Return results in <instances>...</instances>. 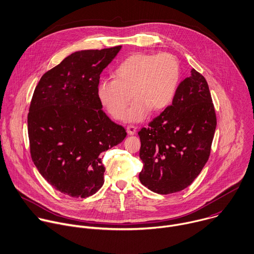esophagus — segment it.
Instances as JSON below:
<instances>
[{"instance_id": "34e87169", "label": "esophagus", "mask_w": 254, "mask_h": 254, "mask_svg": "<svg viewBox=\"0 0 254 254\" xmlns=\"http://www.w3.org/2000/svg\"><path fill=\"white\" fill-rule=\"evenodd\" d=\"M126 132L129 134V135H134L136 133V127L135 126H128L127 129H126Z\"/></svg>"}]
</instances>
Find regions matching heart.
Wrapping results in <instances>:
<instances>
[{"mask_svg": "<svg viewBox=\"0 0 254 254\" xmlns=\"http://www.w3.org/2000/svg\"><path fill=\"white\" fill-rule=\"evenodd\" d=\"M113 75L114 79H101L97 84L100 104L114 119L121 120L125 114V121L138 123L152 109L161 111L172 103L181 80V65L171 54L136 53L126 58ZM132 96L135 100L125 114Z\"/></svg>", "mask_w": 254, "mask_h": 254, "instance_id": "b5f03b06", "label": "heart"}]
</instances>
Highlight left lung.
Returning a JSON list of instances; mask_svg holds the SVG:
<instances>
[{"mask_svg": "<svg viewBox=\"0 0 254 254\" xmlns=\"http://www.w3.org/2000/svg\"><path fill=\"white\" fill-rule=\"evenodd\" d=\"M215 127L207 82L192 68L172 104L138 133L144 164L141 184L161 194L189 187L208 160Z\"/></svg>", "mask_w": 254, "mask_h": 254, "instance_id": "left-lung-1", "label": "left lung"}]
</instances>
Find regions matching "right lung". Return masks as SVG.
Returning <instances> with one entry per match:
<instances>
[{
	"mask_svg": "<svg viewBox=\"0 0 254 254\" xmlns=\"http://www.w3.org/2000/svg\"><path fill=\"white\" fill-rule=\"evenodd\" d=\"M121 46L79 51L46 72L30 105L31 156L40 174L58 190L87 197L104 183L105 151L127 133L102 110L96 87Z\"/></svg>",
	"mask_w": 254,
	"mask_h": 254,
	"instance_id": "obj_1",
	"label": "right lung"
}]
</instances>
